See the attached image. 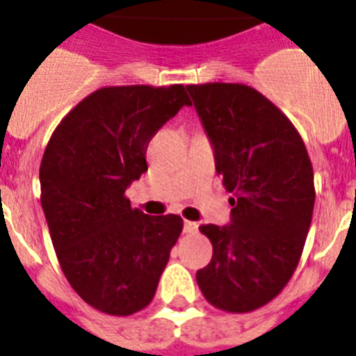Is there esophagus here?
I'll use <instances>...</instances> for the list:
<instances>
[{"label": "esophagus", "instance_id": "obj_1", "mask_svg": "<svg viewBox=\"0 0 356 356\" xmlns=\"http://www.w3.org/2000/svg\"><path fill=\"white\" fill-rule=\"evenodd\" d=\"M196 231H198V224H196V222H189V220H185V224H184V233H187V234H195Z\"/></svg>", "mask_w": 356, "mask_h": 356}]
</instances>
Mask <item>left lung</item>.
<instances>
[{
    "instance_id": "8db88e82",
    "label": "left lung",
    "mask_w": 356,
    "mask_h": 356,
    "mask_svg": "<svg viewBox=\"0 0 356 356\" xmlns=\"http://www.w3.org/2000/svg\"><path fill=\"white\" fill-rule=\"evenodd\" d=\"M214 149L231 224L202 225L213 243L196 282L211 305L249 313L271 302L300 262L315 207L309 154L295 125L242 83L187 85Z\"/></svg>"
}]
</instances>
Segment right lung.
I'll use <instances>...</instances> for the list:
<instances>
[{
	"label": "right lung",
	"mask_w": 356,
	"mask_h": 356,
	"mask_svg": "<svg viewBox=\"0 0 356 356\" xmlns=\"http://www.w3.org/2000/svg\"><path fill=\"white\" fill-rule=\"evenodd\" d=\"M184 105V85L104 87L47 143L41 207L56 257L72 289L102 313L127 316L151 304L184 229L178 214L149 216L125 196L147 171L151 138Z\"/></svg>",
	"instance_id": "right-lung-1"
}]
</instances>
